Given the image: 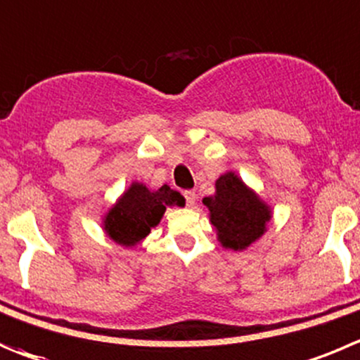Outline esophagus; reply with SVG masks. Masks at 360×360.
<instances>
[{
    "label": "esophagus",
    "instance_id": "34e87169",
    "mask_svg": "<svg viewBox=\"0 0 360 360\" xmlns=\"http://www.w3.org/2000/svg\"><path fill=\"white\" fill-rule=\"evenodd\" d=\"M184 196H186L187 207H193V205L196 203V193H194V191H186V193H184Z\"/></svg>",
    "mask_w": 360,
    "mask_h": 360
}]
</instances>
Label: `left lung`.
Returning <instances> with one entry per match:
<instances>
[{
    "label": "left lung",
    "instance_id": "left-lung-1",
    "mask_svg": "<svg viewBox=\"0 0 360 360\" xmlns=\"http://www.w3.org/2000/svg\"><path fill=\"white\" fill-rule=\"evenodd\" d=\"M219 244L231 251H245L265 235L272 208L235 171L215 180V193L203 198Z\"/></svg>",
    "mask_w": 360,
    "mask_h": 360
}]
</instances>
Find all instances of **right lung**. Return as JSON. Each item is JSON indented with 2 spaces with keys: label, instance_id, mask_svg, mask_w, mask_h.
Masks as SVG:
<instances>
[{
  "label": "right lung",
  "instance_id": "right-lung-1",
  "mask_svg": "<svg viewBox=\"0 0 360 360\" xmlns=\"http://www.w3.org/2000/svg\"><path fill=\"white\" fill-rule=\"evenodd\" d=\"M167 207H186V198L167 186L148 189L132 182L102 215V229L115 244L132 249L148 237Z\"/></svg>",
  "mask_w": 360,
  "mask_h": 360
}]
</instances>
